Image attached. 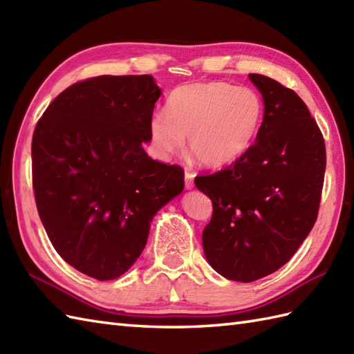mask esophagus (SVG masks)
<instances>
[{
	"label": "esophagus",
	"instance_id": "1",
	"mask_svg": "<svg viewBox=\"0 0 354 354\" xmlns=\"http://www.w3.org/2000/svg\"><path fill=\"white\" fill-rule=\"evenodd\" d=\"M193 178H194L193 173H190V171H185V176H184V179H185V189H187V190H192L193 187H194Z\"/></svg>",
	"mask_w": 354,
	"mask_h": 354
}]
</instances>
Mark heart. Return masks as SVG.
I'll use <instances>...</instances> for the list:
<instances>
[{
  "label": "heart",
  "mask_w": 354,
  "mask_h": 354,
  "mask_svg": "<svg viewBox=\"0 0 354 354\" xmlns=\"http://www.w3.org/2000/svg\"><path fill=\"white\" fill-rule=\"evenodd\" d=\"M165 112L149 120L150 147L158 160L189 150L207 169L239 161L254 145L265 117L261 97L251 88L221 80L194 82L169 95Z\"/></svg>",
  "instance_id": "b5f03b06"
}]
</instances>
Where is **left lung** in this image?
I'll use <instances>...</instances> for the list:
<instances>
[{"label":"left lung","mask_w":354,"mask_h":354,"mask_svg":"<svg viewBox=\"0 0 354 354\" xmlns=\"http://www.w3.org/2000/svg\"><path fill=\"white\" fill-rule=\"evenodd\" d=\"M265 104L251 149L231 167L194 179L213 202L202 232L207 261L251 283L286 265L318 216L326 146L306 103L277 80L250 74Z\"/></svg>","instance_id":"obj_1"}]
</instances>
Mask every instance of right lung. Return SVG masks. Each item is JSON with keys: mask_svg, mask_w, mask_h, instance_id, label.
Masks as SVG:
<instances>
[{"mask_svg": "<svg viewBox=\"0 0 354 354\" xmlns=\"http://www.w3.org/2000/svg\"><path fill=\"white\" fill-rule=\"evenodd\" d=\"M161 88L149 74L79 82L51 102L32 141L37 213L61 257L95 280L123 275L184 171L142 149Z\"/></svg>", "mask_w": 354, "mask_h": 354, "instance_id": "1", "label": "right lung"}]
</instances>
